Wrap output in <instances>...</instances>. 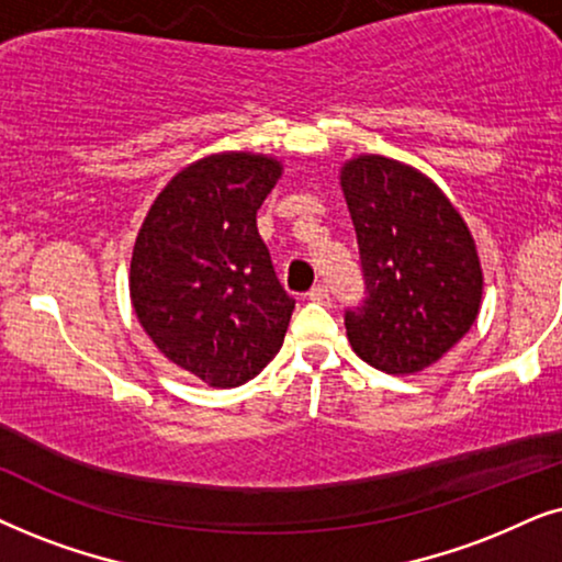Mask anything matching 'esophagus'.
<instances>
[{"label": "esophagus", "instance_id": "1", "mask_svg": "<svg viewBox=\"0 0 562 562\" xmlns=\"http://www.w3.org/2000/svg\"><path fill=\"white\" fill-rule=\"evenodd\" d=\"M308 301H313V303H328V301H331V297H328V288H326V285L311 288Z\"/></svg>", "mask_w": 562, "mask_h": 562}]
</instances>
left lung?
I'll return each instance as SVG.
<instances>
[{"label":"left lung","mask_w":562,"mask_h":562,"mask_svg":"<svg viewBox=\"0 0 562 562\" xmlns=\"http://www.w3.org/2000/svg\"><path fill=\"white\" fill-rule=\"evenodd\" d=\"M368 297L344 326L359 359L414 375L475 324L483 269L468 223L422 171L378 154L339 171Z\"/></svg>","instance_id":"1"}]
</instances>
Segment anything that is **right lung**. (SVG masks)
<instances>
[{
  "mask_svg": "<svg viewBox=\"0 0 562 562\" xmlns=\"http://www.w3.org/2000/svg\"><path fill=\"white\" fill-rule=\"evenodd\" d=\"M282 177L274 156L223 151L187 164L148 207L131 303L156 349L211 387L272 362L295 301L277 280L257 211Z\"/></svg>",
  "mask_w": 562,
  "mask_h": 562,
  "instance_id": "right-lung-1",
  "label": "right lung"
}]
</instances>
